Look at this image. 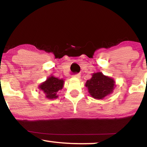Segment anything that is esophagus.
Returning <instances> with one entry per match:
<instances>
[{
	"label": "esophagus",
	"mask_w": 147,
	"mask_h": 147,
	"mask_svg": "<svg viewBox=\"0 0 147 147\" xmlns=\"http://www.w3.org/2000/svg\"><path fill=\"white\" fill-rule=\"evenodd\" d=\"M73 77H77V78H79V77H81V74L80 73H75L73 75Z\"/></svg>",
	"instance_id": "obj_1"
}]
</instances>
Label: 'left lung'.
Returning <instances> with one entry per match:
<instances>
[{
	"label": "left lung",
	"instance_id": "obj_1",
	"mask_svg": "<svg viewBox=\"0 0 147 147\" xmlns=\"http://www.w3.org/2000/svg\"><path fill=\"white\" fill-rule=\"evenodd\" d=\"M86 86L93 98L100 99L113 92L115 82L113 79L104 76L102 72H97L94 73L92 78L87 81Z\"/></svg>",
	"mask_w": 147,
	"mask_h": 147
}]
</instances>
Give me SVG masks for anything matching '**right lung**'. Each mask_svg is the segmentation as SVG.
Wrapping results in <instances>:
<instances>
[{
    "label": "right lung",
    "instance_id": "obj_1",
    "mask_svg": "<svg viewBox=\"0 0 147 147\" xmlns=\"http://www.w3.org/2000/svg\"><path fill=\"white\" fill-rule=\"evenodd\" d=\"M63 86V80L56 77H49L45 82L41 84L39 88L45 94V97L48 99H55L58 97L57 92L62 89Z\"/></svg>",
    "mask_w": 147,
    "mask_h": 147
}]
</instances>
